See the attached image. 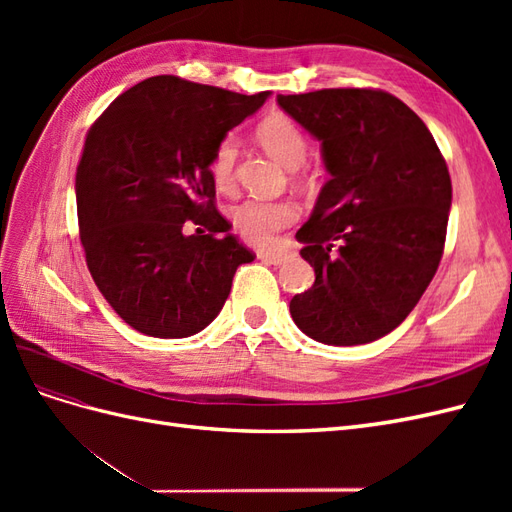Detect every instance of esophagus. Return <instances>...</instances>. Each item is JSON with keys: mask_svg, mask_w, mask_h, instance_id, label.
Here are the masks:
<instances>
[{"mask_svg": "<svg viewBox=\"0 0 512 512\" xmlns=\"http://www.w3.org/2000/svg\"><path fill=\"white\" fill-rule=\"evenodd\" d=\"M256 256H258V260H262V262H269V265H282V262L286 260V254H282V252H271V250H260Z\"/></svg>", "mask_w": 512, "mask_h": 512, "instance_id": "1", "label": "esophagus"}]
</instances>
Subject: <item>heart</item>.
Here are the masks:
<instances>
[{
  "mask_svg": "<svg viewBox=\"0 0 512 512\" xmlns=\"http://www.w3.org/2000/svg\"><path fill=\"white\" fill-rule=\"evenodd\" d=\"M258 143L286 168H299L307 156V138L299 123L286 115H271L256 128ZM239 158V138L226 134L215 145L209 162V173L220 192L235 190V170ZM299 218V209L290 200H245L232 211V224L241 237L254 245H269L275 235Z\"/></svg>",
  "mask_w": 512,
  "mask_h": 512,
  "instance_id": "b5f03b06",
  "label": "heart"
}]
</instances>
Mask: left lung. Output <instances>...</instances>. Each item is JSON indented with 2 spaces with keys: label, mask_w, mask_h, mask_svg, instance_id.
I'll list each match as a JSON object with an SVG mask.
<instances>
[{
  "label": "left lung",
  "mask_w": 512,
  "mask_h": 512,
  "mask_svg": "<svg viewBox=\"0 0 512 512\" xmlns=\"http://www.w3.org/2000/svg\"><path fill=\"white\" fill-rule=\"evenodd\" d=\"M277 104L318 138L331 175L297 232L316 282L292 297V320L327 346L376 342L438 271L453 198L446 162L423 119L382 89H320Z\"/></svg>",
  "instance_id": "1"
}]
</instances>
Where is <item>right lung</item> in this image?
Segmentation results:
<instances>
[{
  "mask_svg": "<svg viewBox=\"0 0 512 512\" xmlns=\"http://www.w3.org/2000/svg\"><path fill=\"white\" fill-rule=\"evenodd\" d=\"M271 94L151 76L89 128L76 166V211L91 277L132 329L177 339L203 331L232 277L256 256L215 209L211 153ZM194 221L196 236H183Z\"/></svg>",
  "mask_w": 512,
  "mask_h": 512,
  "instance_id": "add662e5",
  "label": "right lung"
}]
</instances>
